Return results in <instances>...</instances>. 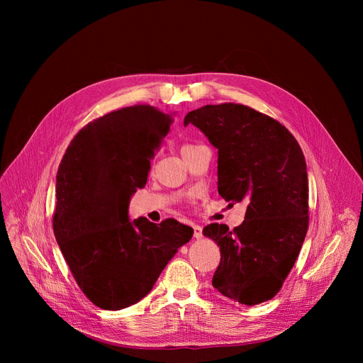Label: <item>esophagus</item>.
<instances>
[{"label":"esophagus","instance_id":"obj_1","mask_svg":"<svg viewBox=\"0 0 363 363\" xmlns=\"http://www.w3.org/2000/svg\"><path fill=\"white\" fill-rule=\"evenodd\" d=\"M194 237L195 238H201L202 237V227L201 225H194Z\"/></svg>","mask_w":363,"mask_h":363}]
</instances>
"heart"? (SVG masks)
I'll return each mask as SVG.
<instances>
[{
  "label": "heart",
  "instance_id": "1",
  "mask_svg": "<svg viewBox=\"0 0 363 363\" xmlns=\"http://www.w3.org/2000/svg\"><path fill=\"white\" fill-rule=\"evenodd\" d=\"M196 145H192V143H184L182 146H181V153L182 155H185L186 152H189L191 149H194Z\"/></svg>",
  "mask_w": 363,
  "mask_h": 363
}]
</instances>
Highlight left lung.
<instances>
[{
  "label": "left lung",
  "instance_id": "8db88e82",
  "mask_svg": "<svg viewBox=\"0 0 363 363\" xmlns=\"http://www.w3.org/2000/svg\"><path fill=\"white\" fill-rule=\"evenodd\" d=\"M189 123L218 149V194L248 202L240 227L214 223L202 231L221 251L213 286L241 304L267 301L280 291L308 228L301 147L280 122L235 103L192 111L184 119Z\"/></svg>",
  "mask_w": 363,
  "mask_h": 363
}]
</instances>
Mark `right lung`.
I'll return each instance as SVG.
<instances>
[{
	"label": "right lung",
	"instance_id": "right-lung-1",
	"mask_svg": "<svg viewBox=\"0 0 363 363\" xmlns=\"http://www.w3.org/2000/svg\"><path fill=\"white\" fill-rule=\"evenodd\" d=\"M174 118L150 105L103 115L72 139L56 178L53 230L66 263L86 297L121 310L143 298L194 234L167 218L129 221V199L143 188L150 158Z\"/></svg>",
	"mask_w": 363,
	"mask_h": 363
}]
</instances>
